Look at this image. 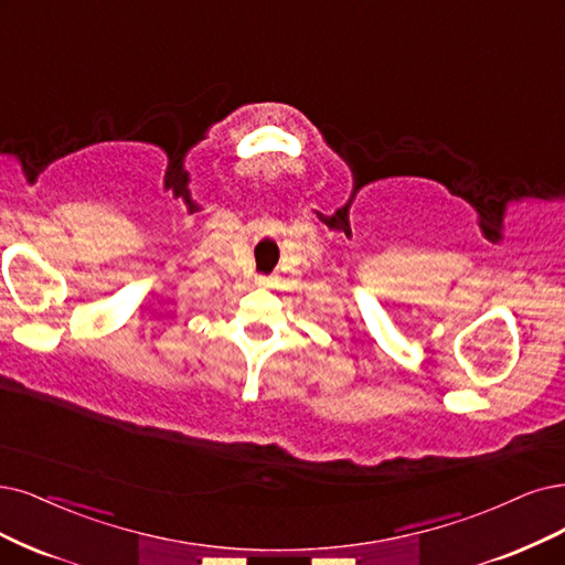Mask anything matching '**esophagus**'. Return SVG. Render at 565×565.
Listing matches in <instances>:
<instances>
[{
    "mask_svg": "<svg viewBox=\"0 0 565 565\" xmlns=\"http://www.w3.org/2000/svg\"><path fill=\"white\" fill-rule=\"evenodd\" d=\"M256 286L267 288V286H269V279H267V277H256Z\"/></svg>",
    "mask_w": 565,
    "mask_h": 565,
    "instance_id": "esophagus-1",
    "label": "esophagus"
}]
</instances>
